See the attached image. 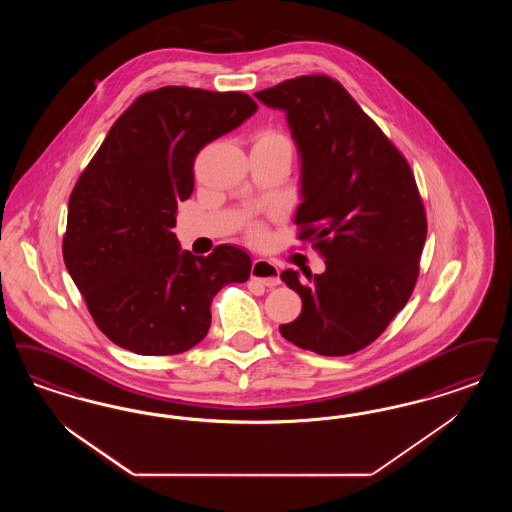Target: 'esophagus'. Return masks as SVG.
I'll list each match as a JSON object with an SVG mask.
<instances>
[{"label": "esophagus", "instance_id": "1", "mask_svg": "<svg viewBox=\"0 0 512 512\" xmlns=\"http://www.w3.org/2000/svg\"><path fill=\"white\" fill-rule=\"evenodd\" d=\"M251 278L266 287L278 286L280 270H278V266L266 259H255L251 265Z\"/></svg>", "mask_w": 512, "mask_h": 512}]
</instances>
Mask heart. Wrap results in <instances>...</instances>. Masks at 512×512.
<instances>
[{"label":"heart","mask_w":512,"mask_h":512,"mask_svg":"<svg viewBox=\"0 0 512 512\" xmlns=\"http://www.w3.org/2000/svg\"><path fill=\"white\" fill-rule=\"evenodd\" d=\"M253 146H287L289 148V141L276 129H263L255 135Z\"/></svg>","instance_id":"heart-1"}]
</instances>
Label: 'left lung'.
<instances>
[{
	"label": "left lung",
	"mask_w": 512,
	"mask_h": 512,
	"mask_svg": "<svg viewBox=\"0 0 512 512\" xmlns=\"http://www.w3.org/2000/svg\"><path fill=\"white\" fill-rule=\"evenodd\" d=\"M282 110L299 154L295 225L326 263L322 274L280 278L303 310L282 337L322 356L368 347L406 307L419 274L427 219L404 156L345 87L301 76L255 93Z\"/></svg>",
	"instance_id": "left-lung-1"
}]
</instances>
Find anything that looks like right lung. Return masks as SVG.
I'll use <instances>...</instances> for the list:
<instances>
[{"label":"right lung","mask_w":512,"mask_h":512,"mask_svg":"<svg viewBox=\"0 0 512 512\" xmlns=\"http://www.w3.org/2000/svg\"><path fill=\"white\" fill-rule=\"evenodd\" d=\"M246 93L160 87L110 127L68 200L62 255L95 324L141 356L196 347L211 326V299L247 282L251 259L236 246L207 257L181 251L177 204L194 188L205 144L257 112Z\"/></svg>","instance_id":"obj_1"}]
</instances>
